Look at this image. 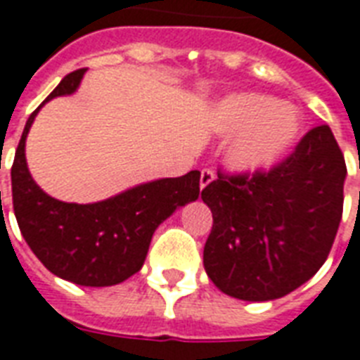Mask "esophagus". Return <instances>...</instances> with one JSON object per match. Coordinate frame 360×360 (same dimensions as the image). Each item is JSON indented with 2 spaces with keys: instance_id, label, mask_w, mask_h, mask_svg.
<instances>
[{
  "instance_id": "esophagus-1",
  "label": "esophagus",
  "mask_w": 360,
  "mask_h": 360,
  "mask_svg": "<svg viewBox=\"0 0 360 360\" xmlns=\"http://www.w3.org/2000/svg\"><path fill=\"white\" fill-rule=\"evenodd\" d=\"M215 179V172L214 169H210V167H206V169H202L200 172V187H207L212 181Z\"/></svg>"
}]
</instances>
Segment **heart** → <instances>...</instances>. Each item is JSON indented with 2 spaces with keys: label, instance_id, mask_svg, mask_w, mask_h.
<instances>
[{
  "label": "heart",
  "instance_id": "heart-1",
  "mask_svg": "<svg viewBox=\"0 0 360 360\" xmlns=\"http://www.w3.org/2000/svg\"><path fill=\"white\" fill-rule=\"evenodd\" d=\"M229 131L240 133L229 150L234 169L262 173L275 167L302 133V116L290 105L267 95H238L221 108Z\"/></svg>",
  "mask_w": 360,
  "mask_h": 360
}]
</instances>
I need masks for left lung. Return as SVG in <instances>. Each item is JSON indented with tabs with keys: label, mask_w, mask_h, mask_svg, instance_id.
<instances>
[{
	"label": "left lung",
	"mask_w": 360,
	"mask_h": 360,
	"mask_svg": "<svg viewBox=\"0 0 360 360\" xmlns=\"http://www.w3.org/2000/svg\"><path fill=\"white\" fill-rule=\"evenodd\" d=\"M345 173L328 126L309 129L267 172L219 169L202 191L214 217L204 267L215 286L244 302H269L307 282L336 238Z\"/></svg>",
	"instance_id": "left-lung-1"
}]
</instances>
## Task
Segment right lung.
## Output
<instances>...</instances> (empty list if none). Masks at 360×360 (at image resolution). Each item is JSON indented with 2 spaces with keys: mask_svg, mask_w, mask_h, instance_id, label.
<instances>
[{
  "mask_svg": "<svg viewBox=\"0 0 360 360\" xmlns=\"http://www.w3.org/2000/svg\"><path fill=\"white\" fill-rule=\"evenodd\" d=\"M84 72L65 76L26 122L11 167L13 210L26 244L53 275L79 286H114L143 267L160 223L198 198L200 172L145 183L95 204H68L45 194L26 166V135L39 108L76 91Z\"/></svg>",
  "mask_w": 360,
  "mask_h": 360,
  "instance_id": "right-lung-1",
  "label": "right lung"
}]
</instances>
